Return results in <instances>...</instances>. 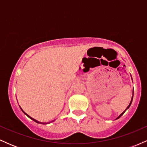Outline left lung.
Segmentation results:
<instances>
[{"instance_id":"obj_1","label":"left lung","mask_w":147,"mask_h":147,"mask_svg":"<svg viewBox=\"0 0 147 147\" xmlns=\"http://www.w3.org/2000/svg\"><path fill=\"white\" fill-rule=\"evenodd\" d=\"M131 79H132V77H131ZM133 96H132V98H131V102H130V104H129V106H127V108H126V110H125V111H124V112H123V113H121V114H120V115H119V116H118V117H117V118H116V119H119V117H121V116H122V115H123V114H124V113H125V111H126V110H127V109H129V107H130V106H131V103H132V101H133Z\"/></svg>"}]
</instances>
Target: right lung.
<instances>
[{
  "label": "right lung",
  "mask_w": 147,
  "mask_h": 147,
  "mask_svg": "<svg viewBox=\"0 0 147 147\" xmlns=\"http://www.w3.org/2000/svg\"><path fill=\"white\" fill-rule=\"evenodd\" d=\"M21 110H22V109H21ZM22 111H23V113H24V114H25V115H27V116H28V117H29V118H30V119H32V120H33V121H34V122H35L38 123V124H47V123H45V122H38V121H37V120H36V119H34V118H32V117H30V116H29V115H28V114H27V113H25V112H24V111H23V110H22ZM54 121H55V120L52 121V122H54ZM50 123H51V122H50Z\"/></svg>",
  "instance_id": "add662e5"
}]
</instances>
